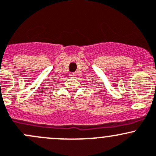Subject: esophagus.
<instances>
[{
    "label": "esophagus",
    "instance_id": "34e87169",
    "mask_svg": "<svg viewBox=\"0 0 156 156\" xmlns=\"http://www.w3.org/2000/svg\"><path fill=\"white\" fill-rule=\"evenodd\" d=\"M70 77H75L76 76V73H71L70 74Z\"/></svg>",
    "mask_w": 156,
    "mask_h": 156
}]
</instances>
